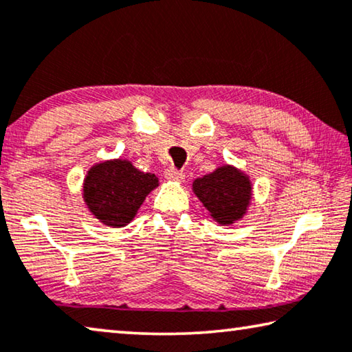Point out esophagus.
Instances as JSON below:
<instances>
[{"instance_id":"esophagus-1","label":"esophagus","mask_w":352,"mask_h":352,"mask_svg":"<svg viewBox=\"0 0 352 352\" xmlns=\"http://www.w3.org/2000/svg\"><path fill=\"white\" fill-rule=\"evenodd\" d=\"M166 178L167 180H170V182H178V183H182L183 180H185V174H183L182 170H177V169H174V167H169V169L166 170Z\"/></svg>"}]
</instances>
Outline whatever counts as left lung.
Masks as SVG:
<instances>
[{"mask_svg": "<svg viewBox=\"0 0 352 352\" xmlns=\"http://www.w3.org/2000/svg\"><path fill=\"white\" fill-rule=\"evenodd\" d=\"M192 191L211 217L222 226L241 219L252 196L249 177L232 166L217 167L211 174L194 180Z\"/></svg>", "mask_w": 352, "mask_h": 352, "instance_id": "8db88e82", "label": "left lung"}]
</instances>
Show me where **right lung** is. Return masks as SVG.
<instances>
[{
	"label": "right lung",
	"instance_id": "right-lung-1",
	"mask_svg": "<svg viewBox=\"0 0 352 352\" xmlns=\"http://www.w3.org/2000/svg\"><path fill=\"white\" fill-rule=\"evenodd\" d=\"M158 185L155 174L141 172L126 160H113L89 169L82 197L89 211L104 226L125 227Z\"/></svg>",
	"mask_w": 352,
	"mask_h": 352
}]
</instances>
